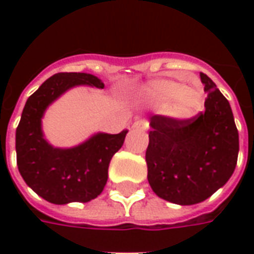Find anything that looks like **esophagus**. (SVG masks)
<instances>
[{
  "mask_svg": "<svg viewBox=\"0 0 254 254\" xmlns=\"http://www.w3.org/2000/svg\"><path fill=\"white\" fill-rule=\"evenodd\" d=\"M147 127H148V122L144 121V120L133 122L132 125V129H136V130H147Z\"/></svg>",
  "mask_w": 254,
  "mask_h": 254,
  "instance_id": "esophagus-1",
  "label": "esophagus"
}]
</instances>
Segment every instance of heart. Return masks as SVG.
Here are the masks:
<instances>
[{"label":"heart","instance_id":"obj_1","mask_svg":"<svg viewBox=\"0 0 254 254\" xmlns=\"http://www.w3.org/2000/svg\"><path fill=\"white\" fill-rule=\"evenodd\" d=\"M140 96L149 106L165 107L166 114L176 120H189L202 107L200 89L170 78L149 80L140 89Z\"/></svg>","mask_w":254,"mask_h":254}]
</instances>
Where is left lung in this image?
Here are the masks:
<instances>
[{"mask_svg": "<svg viewBox=\"0 0 254 254\" xmlns=\"http://www.w3.org/2000/svg\"><path fill=\"white\" fill-rule=\"evenodd\" d=\"M200 78L208 94L204 113L185 121L149 117L147 178L156 196L178 205L198 204L224 187L240 151L229 100L207 74Z\"/></svg>", "mask_w": 254, "mask_h": 254, "instance_id": "left-lung-1", "label": "left lung"}]
</instances>
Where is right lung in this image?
I'll use <instances>...</instances> for the list:
<instances>
[{
	"instance_id": "1",
	"label": "right lung",
	"mask_w": 254,
	"mask_h": 254,
	"mask_svg": "<svg viewBox=\"0 0 254 254\" xmlns=\"http://www.w3.org/2000/svg\"><path fill=\"white\" fill-rule=\"evenodd\" d=\"M80 85L102 89L105 83L89 73L54 74L27 99L16 129L20 174L38 196L57 205L88 202L99 196L107 182L111 158L127 133H94L67 148L49 143L42 127L45 113L65 92Z\"/></svg>"
}]
</instances>
